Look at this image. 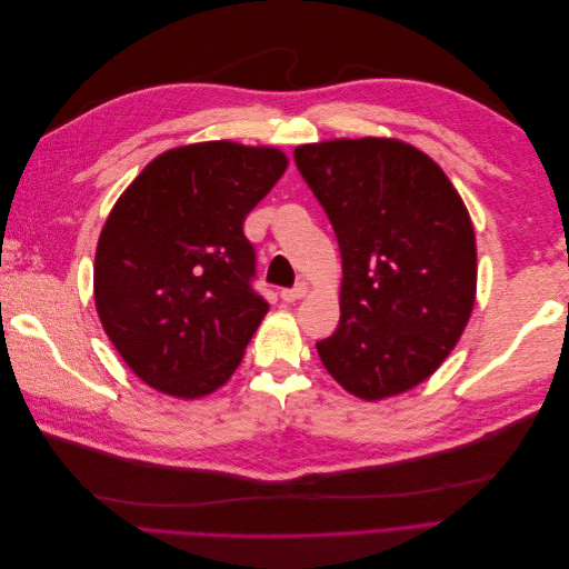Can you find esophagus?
I'll list each match as a JSON object with an SVG mask.
<instances>
[{"instance_id":"obj_1","label":"esophagus","mask_w":569,"mask_h":569,"mask_svg":"<svg viewBox=\"0 0 569 569\" xmlns=\"http://www.w3.org/2000/svg\"><path fill=\"white\" fill-rule=\"evenodd\" d=\"M306 291H308V287L303 284V282H299L297 287H291V289H282V301L284 303H297L299 299H303L306 297Z\"/></svg>"}]
</instances>
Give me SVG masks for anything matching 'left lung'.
Masks as SVG:
<instances>
[{"label": "left lung", "instance_id": "8db88e82", "mask_svg": "<svg viewBox=\"0 0 569 569\" xmlns=\"http://www.w3.org/2000/svg\"><path fill=\"white\" fill-rule=\"evenodd\" d=\"M295 161L341 251V318L316 343L322 366L366 401L418 387L475 306V230L460 194L427 153L385 137L301 144Z\"/></svg>", "mask_w": 569, "mask_h": 569}]
</instances>
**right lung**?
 <instances>
[{
	"instance_id": "obj_1",
	"label": "right lung",
	"mask_w": 569,
	"mask_h": 569,
	"mask_svg": "<svg viewBox=\"0 0 569 569\" xmlns=\"http://www.w3.org/2000/svg\"><path fill=\"white\" fill-rule=\"evenodd\" d=\"M287 168L272 147L199 142L153 159L99 234L94 303L130 370L178 399L226 385L268 313L242 222Z\"/></svg>"
}]
</instances>
